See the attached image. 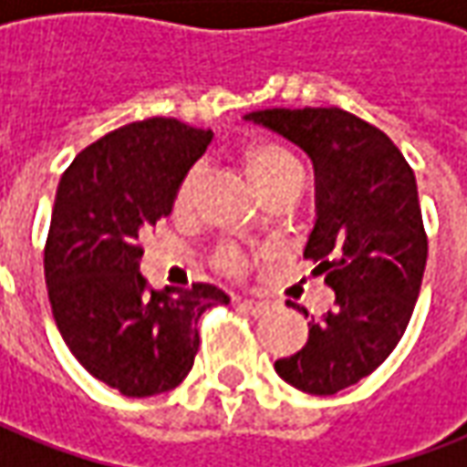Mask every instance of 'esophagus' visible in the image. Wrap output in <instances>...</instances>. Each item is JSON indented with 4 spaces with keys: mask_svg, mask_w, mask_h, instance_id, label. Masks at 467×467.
Instances as JSON below:
<instances>
[{
    "mask_svg": "<svg viewBox=\"0 0 467 467\" xmlns=\"http://www.w3.org/2000/svg\"><path fill=\"white\" fill-rule=\"evenodd\" d=\"M237 304H240L245 312L255 314V317H260V314H265L274 309V301H268V299H240Z\"/></svg>",
    "mask_w": 467,
    "mask_h": 467,
    "instance_id": "esophagus-1",
    "label": "esophagus"
}]
</instances>
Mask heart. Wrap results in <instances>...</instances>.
Returning <instances> with one entry per match:
<instances>
[{"mask_svg": "<svg viewBox=\"0 0 467 467\" xmlns=\"http://www.w3.org/2000/svg\"><path fill=\"white\" fill-rule=\"evenodd\" d=\"M243 163H245L247 176L253 179L255 189H258L265 199L271 193L281 192V189H291V186H301L304 183V163L301 158L286 145L278 142H255L245 148L243 153ZM202 179L204 171L202 166L189 168L181 179L179 189H176V207L192 209L199 199V189H202ZM255 253L245 250L240 245H222L217 253L212 255L214 268L227 275H243L250 271V265L255 263Z\"/></svg>", "mask_w": 467, "mask_h": 467, "instance_id": "b5f03b06", "label": "heart"}]
</instances>
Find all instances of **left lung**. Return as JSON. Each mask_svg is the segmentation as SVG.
Listing matches in <instances>:
<instances>
[{"instance_id":"8db88e82","label":"left lung","mask_w":467,"mask_h":467,"mask_svg":"<svg viewBox=\"0 0 467 467\" xmlns=\"http://www.w3.org/2000/svg\"><path fill=\"white\" fill-rule=\"evenodd\" d=\"M245 119L296 142L314 163L317 224L304 258L335 288V309L312 317L306 345L275 360V373L329 396L370 376L411 319L427 265L417 179L386 132L340 107L260 109Z\"/></svg>"}]
</instances>
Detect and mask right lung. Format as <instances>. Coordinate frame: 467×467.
<instances>
[{
  "label": "right lung",
  "instance_id": "obj_1",
  "mask_svg": "<svg viewBox=\"0 0 467 467\" xmlns=\"http://www.w3.org/2000/svg\"><path fill=\"white\" fill-rule=\"evenodd\" d=\"M212 132L166 117L114 130L60 179L46 240L50 309L74 358L125 396H155L189 376L202 314L227 304L212 284L155 291L140 275V230L171 214Z\"/></svg>",
  "mask_w": 467,
  "mask_h": 467
}]
</instances>
